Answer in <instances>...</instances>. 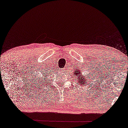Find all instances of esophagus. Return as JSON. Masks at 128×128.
I'll return each instance as SVG.
<instances>
[{
  "mask_svg": "<svg viewBox=\"0 0 128 128\" xmlns=\"http://www.w3.org/2000/svg\"><path fill=\"white\" fill-rule=\"evenodd\" d=\"M63 70H64V69H63Z\"/></svg>",
  "mask_w": 128,
  "mask_h": 128,
  "instance_id": "1",
  "label": "esophagus"
}]
</instances>
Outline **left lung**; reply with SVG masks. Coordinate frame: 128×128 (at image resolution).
Instances as JSON below:
<instances>
[{
	"mask_svg": "<svg viewBox=\"0 0 128 128\" xmlns=\"http://www.w3.org/2000/svg\"><path fill=\"white\" fill-rule=\"evenodd\" d=\"M74 76H75L76 78V83L82 87H84L86 86H89L88 82H90V79L88 78V75L86 76V74H82V70L80 68L74 69Z\"/></svg>",
	"mask_w": 128,
	"mask_h": 128,
	"instance_id": "obj_1",
	"label": "left lung"
}]
</instances>
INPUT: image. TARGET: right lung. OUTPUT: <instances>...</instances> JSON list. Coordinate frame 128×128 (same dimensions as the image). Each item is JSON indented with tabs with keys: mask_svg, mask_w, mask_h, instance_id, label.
<instances>
[{
	"mask_svg": "<svg viewBox=\"0 0 128 128\" xmlns=\"http://www.w3.org/2000/svg\"><path fill=\"white\" fill-rule=\"evenodd\" d=\"M45 72H46V70H44V72H43V73H42V74H44L43 76H44V78H45L46 76H46H48L47 72H46V73H45ZM45 80H46V79H45Z\"/></svg>",
	"mask_w": 128,
	"mask_h": 128,
	"instance_id": "obj_1",
	"label": "right lung"
}]
</instances>
